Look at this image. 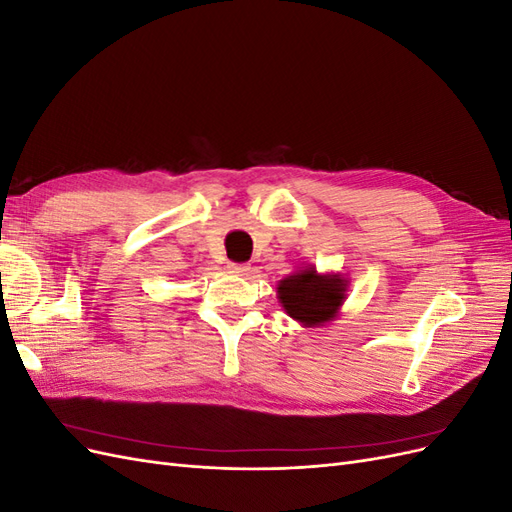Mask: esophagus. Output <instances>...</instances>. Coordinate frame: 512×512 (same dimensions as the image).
Here are the masks:
<instances>
[{
    "label": "esophagus",
    "mask_w": 512,
    "mask_h": 512,
    "mask_svg": "<svg viewBox=\"0 0 512 512\" xmlns=\"http://www.w3.org/2000/svg\"><path fill=\"white\" fill-rule=\"evenodd\" d=\"M228 269H230L232 273H237V275L250 273V267H247V265H239V262H228Z\"/></svg>",
    "instance_id": "34e87169"
}]
</instances>
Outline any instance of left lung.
<instances>
[{
  "label": "left lung",
  "instance_id": "left-lung-1",
  "mask_svg": "<svg viewBox=\"0 0 512 512\" xmlns=\"http://www.w3.org/2000/svg\"><path fill=\"white\" fill-rule=\"evenodd\" d=\"M346 286L348 282L339 273L320 275L314 267H307L277 284V299L286 314L303 327H322L339 314L346 299Z\"/></svg>",
  "mask_w": 512,
  "mask_h": 512
}]
</instances>
